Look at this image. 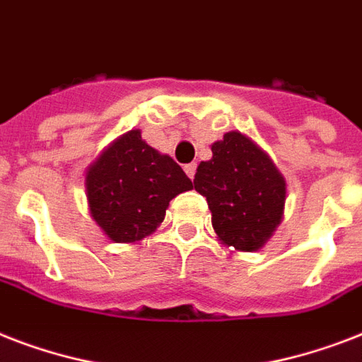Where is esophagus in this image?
<instances>
[{"label": "esophagus", "mask_w": 362, "mask_h": 362, "mask_svg": "<svg viewBox=\"0 0 362 362\" xmlns=\"http://www.w3.org/2000/svg\"><path fill=\"white\" fill-rule=\"evenodd\" d=\"M184 170H186V175L193 180V178H195V170H197V163H187L186 167H184Z\"/></svg>", "instance_id": "1"}]
</instances>
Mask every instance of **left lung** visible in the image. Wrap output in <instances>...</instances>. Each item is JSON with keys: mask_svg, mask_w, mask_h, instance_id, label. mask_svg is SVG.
I'll use <instances>...</instances> for the list:
<instances>
[{"mask_svg": "<svg viewBox=\"0 0 362 362\" xmlns=\"http://www.w3.org/2000/svg\"><path fill=\"white\" fill-rule=\"evenodd\" d=\"M195 189L206 197L220 240L255 252L280 226L286 180L267 153L238 131L212 144V159L201 161Z\"/></svg>", "mask_w": 362, "mask_h": 362, "instance_id": "8db88e82", "label": "left lung"}]
</instances>
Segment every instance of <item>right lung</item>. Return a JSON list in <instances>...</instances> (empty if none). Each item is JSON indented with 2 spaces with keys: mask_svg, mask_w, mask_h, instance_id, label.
<instances>
[{
  "mask_svg": "<svg viewBox=\"0 0 362 362\" xmlns=\"http://www.w3.org/2000/svg\"><path fill=\"white\" fill-rule=\"evenodd\" d=\"M182 167L129 131L101 153L86 175L92 218L115 242H135L163 221L170 199L192 189Z\"/></svg>",
  "mask_w": 362,
  "mask_h": 362,
  "instance_id": "1",
  "label": "right lung"
}]
</instances>
